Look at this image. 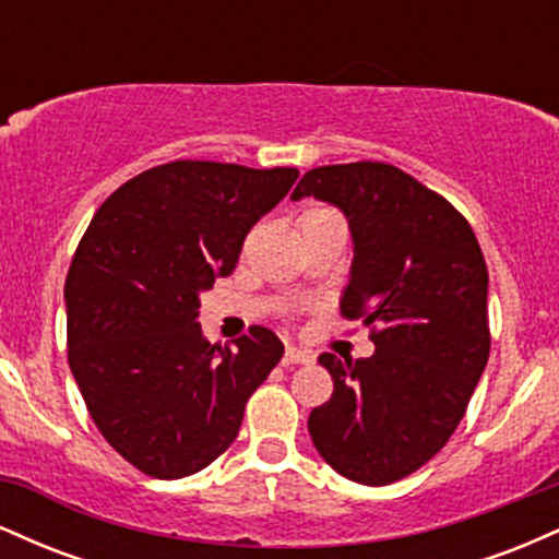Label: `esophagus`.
Listing matches in <instances>:
<instances>
[{
  "mask_svg": "<svg viewBox=\"0 0 559 559\" xmlns=\"http://www.w3.org/2000/svg\"><path fill=\"white\" fill-rule=\"evenodd\" d=\"M316 357H312V352L307 349H299V346H288L286 355H284V365H310Z\"/></svg>",
  "mask_w": 559,
  "mask_h": 559,
  "instance_id": "1",
  "label": "esophagus"
}]
</instances>
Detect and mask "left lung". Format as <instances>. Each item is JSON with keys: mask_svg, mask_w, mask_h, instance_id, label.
Returning a JSON list of instances; mask_svg holds the SVG:
<instances>
[{"mask_svg": "<svg viewBox=\"0 0 559 559\" xmlns=\"http://www.w3.org/2000/svg\"><path fill=\"white\" fill-rule=\"evenodd\" d=\"M342 210L352 234L342 312L362 318L376 352L318 362L333 394L307 428L344 478L394 484L447 444L489 360V271L476 234L444 197L386 163L305 173L292 199Z\"/></svg>", "mask_w": 559, "mask_h": 559, "instance_id": "1", "label": "left lung"}]
</instances>
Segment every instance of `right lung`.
<instances>
[{
	"label": "right lung",
	"instance_id": "obj_1",
	"mask_svg": "<svg viewBox=\"0 0 559 559\" xmlns=\"http://www.w3.org/2000/svg\"><path fill=\"white\" fill-rule=\"evenodd\" d=\"M297 178L176 159L120 186L83 234L66 281L70 370L107 444L146 476L183 478L221 457L284 357L271 329L217 346L197 318Z\"/></svg>",
	"mask_w": 559,
	"mask_h": 559
}]
</instances>
